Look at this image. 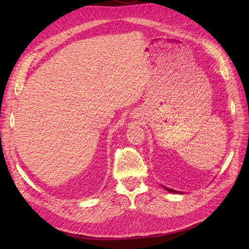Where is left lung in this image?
I'll list each match as a JSON object with an SVG mask.
<instances>
[{"label": "left lung", "instance_id": "left-lung-1", "mask_svg": "<svg viewBox=\"0 0 249 249\" xmlns=\"http://www.w3.org/2000/svg\"><path fill=\"white\" fill-rule=\"evenodd\" d=\"M165 189H166L168 192H171V193H180L182 194V192H179V191H177V190H172V189H169V188H167V187H164Z\"/></svg>", "mask_w": 249, "mask_h": 249}]
</instances>
